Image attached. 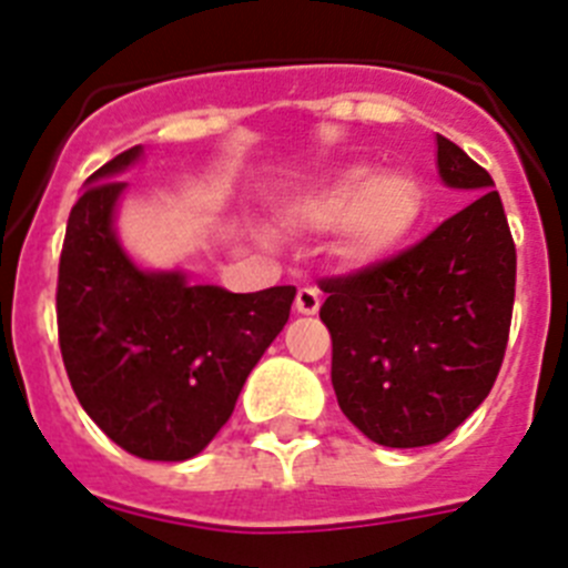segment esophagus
I'll return each instance as SVG.
<instances>
[{
    "label": "esophagus",
    "mask_w": 568,
    "mask_h": 568,
    "mask_svg": "<svg viewBox=\"0 0 568 568\" xmlns=\"http://www.w3.org/2000/svg\"><path fill=\"white\" fill-rule=\"evenodd\" d=\"M296 311L300 314H316L322 305V294L320 288H314V285H303V288L296 291V300H294Z\"/></svg>",
    "instance_id": "1"
}]
</instances>
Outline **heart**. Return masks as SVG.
Instances as JSON below:
<instances>
[{"label":"heart","mask_w":568,"mask_h":568,"mask_svg":"<svg viewBox=\"0 0 568 568\" xmlns=\"http://www.w3.org/2000/svg\"><path fill=\"white\" fill-rule=\"evenodd\" d=\"M424 212V189L410 172H382L373 166L342 170L303 206L314 226H342L347 257L371 260L396 248Z\"/></svg>","instance_id":"1"}]
</instances>
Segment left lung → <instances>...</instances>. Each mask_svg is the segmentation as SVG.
<instances>
[{
  "mask_svg": "<svg viewBox=\"0 0 568 568\" xmlns=\"http://www.w3.org/2000/svg\"><path fill=\"white\" fill-rule=\"evenodd\" d=\"M438 175L475 201L416 246L322 277L331 382L371 442L427 447L481 405L498 379L515 305V240L484 166L438 135Z\"/></svg>",
  "mask_w": 568,
  "mask_h": 568,
  "instance_id": "8db88e82",
  "label": "left lung"
}]
</instances>
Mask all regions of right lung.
I'll return each mask as SVG.
<instances>
[{
    "label": "right lung",
    "mask_w": 568,
    "mask_h": 568,
    "mask_svg": "<svg viewBox=\"0 0 568 568\" xmlns=\"http://www.w3.org/2000/svg\"><path fill=\"white\" fill-rule=\"evenodd\" d=\"M138 155L132 146L106 161L70 209L55 285L59 347L81 407L112 442L146 462H186L229 422L296 288L232 294L181 272H141L112 232L126 186L115 175Z\"/></svg>",
    "instance_id": "obj_1"
}]
</instances>
